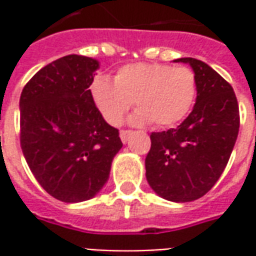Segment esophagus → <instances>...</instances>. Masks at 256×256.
Returning a JSON list of instances; mask_svg holds the SVG:
<instances>
[{
    "mask_svg": "<svg viewBox=\"0 0 256 256\" xmlns=\"http://www.w3.org/2000/svg\"><path fill=\"white\" fill-rule=\"evenodd\" d=\"M132 133H133V132H130V130H122V132H120V140H122L123 144L128 142V137L132 136Z\"/></svg>",
    "mask_w": 256,
    "mask_h": 256,
    "instance_id": "obj_1",
    "label": "esophagus"
}]
</instances>
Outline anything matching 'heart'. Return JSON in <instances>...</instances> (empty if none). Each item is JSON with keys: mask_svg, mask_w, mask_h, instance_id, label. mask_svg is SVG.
<instances>
[{"mask_svg": "<svg viewBox=\"0 0 256 256\" xmlns=\"http://www.w3.org/2000/svg\"><path fill=\"white\" fill-rule=\"evenodd\" d=\"M198 93L196 76L190 68L167 64L137 63L119 68L114 84L104 76L90 84V96L101 116L112 126L123 120L134 102L130 122L168 128L181 122L190 111Z\"/></svg>", "mask_w": 256, "mask_h": 256, "instance_id": "heart-1", "label": "heart"}]
</instances>
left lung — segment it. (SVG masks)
Instances as JSON below:
<instances>
[{
    "mask_svg": "<svg viewBox=\"0 0 256 256\" xmlns=\"http://www.w3.org/2000/svg\"><path fill=\"white\" fill-rule=\"evenodd\" d=\"M174 62L192 67L196 102L178 128L150 134L145 176L158 196L186 203L220 180L236 144L240 115L233 88L208 64L192 58Z\"/></svg>",
    "mask_w": 256,
    "mask_h": 256,
    "instance_id": "obj_1",
    "label": "left lung"
}]
</instances>
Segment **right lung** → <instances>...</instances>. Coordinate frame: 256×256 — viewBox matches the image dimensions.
I'll list each match as a JSON object with an SVG mask.
<instances>
[{
	"label": "right lung",
	"instance_id": "right-lung-1",
	"mask_svg": "<svg viewBox=\"0 0 256 256\" xmlns=\"http://www.w3.org/2000/svg\"><path fill=\"white\" fill-rule=\"evenodd\" d=\"M98 68L96 58L68 54L41 68L20 96L26 162L42 188L64 203L94 198L123 145L90 96Z\"/></svg>",
	"mask_w": 256,
	"mask_h": 256
}]
</instances>
